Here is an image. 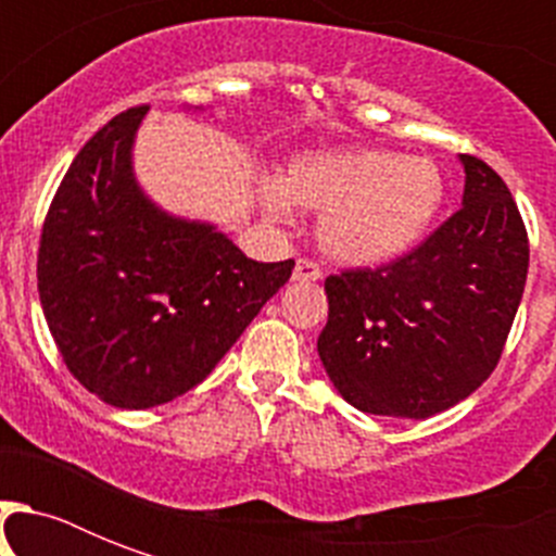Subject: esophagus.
I'll return each instance as SVG.
<instances>
[{
  "instance_id": "esophagus-1",
  "label": "esophagus",
  "mask_w": 556,
  "mask_h": 556,
  "mask_svg": "<svg viewBox=\"0 0 556 556\" xmlns=\"http://www.w3.org/2000/svg\"><path fill=\"white\" fill-rule=\"evenodd\" d=\"M294 279L296 282H317V279H323L320 265L312 260H300L294 265Z\"/></svg>"
}]
</instances>
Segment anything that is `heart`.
<instances>
[{
    "label": "heart",
    "mask_w": 556,
    "mask_h": 556,
    "mask_svg": "<svg viewBox=\"0 0 556 556\" xmlns=\"http://www.w3.org/2000/svg\"><path fill=\"white\" fill-rule=\"evenodd\" d=\"M260 204L270 218L294 207L320 210L317 242L349 268H380L413 253L444 204L435 161L371 147L314 150L288 161L279 181H262Z\"/></svg>",
    "instance_id": "heart-1"
}]
</instances>
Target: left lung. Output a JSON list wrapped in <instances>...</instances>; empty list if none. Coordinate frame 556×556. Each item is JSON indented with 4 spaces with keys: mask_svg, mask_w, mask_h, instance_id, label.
Here are the masks:
<instances>
[{
    "mask_svg": "<svg viewBox=\"0 0 556 556\" xmlns=\"http://www.w3.org/2000/svg\"><path fill=\"white\" fill-rule=\"evenodd\" d=\"M462 207L383 268L326 279L329 323L317 352L331 383L361 413L430 418L496 369L528 277L517 201L473 155Z\"/></svg>",
    "mask_w": 556,
    "mask_h": 556,
    "instance_id": "8db88e82",
    "label": "left lung"
}]
</instances>
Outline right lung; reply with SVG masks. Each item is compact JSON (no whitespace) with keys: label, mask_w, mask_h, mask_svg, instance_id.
Here are the masks:
<instances>
[{"label":"right lung","mask_w":556,"mask_h":556,"mask_svg":"<svg viewBox=\"0 0 556 556\" xmlns=\"http://www.w3.org/2000/svg\"><path fill=\"white\" fill-rule=\"evenodd\" d=\"M147 112H121L77 152L37 256L65 366L117 409H150L201 383L294 268L248 260L216 225L173 216L141 190L132 147Z\"/></svg>","instance_id":"obj_1"}]
</instances>
